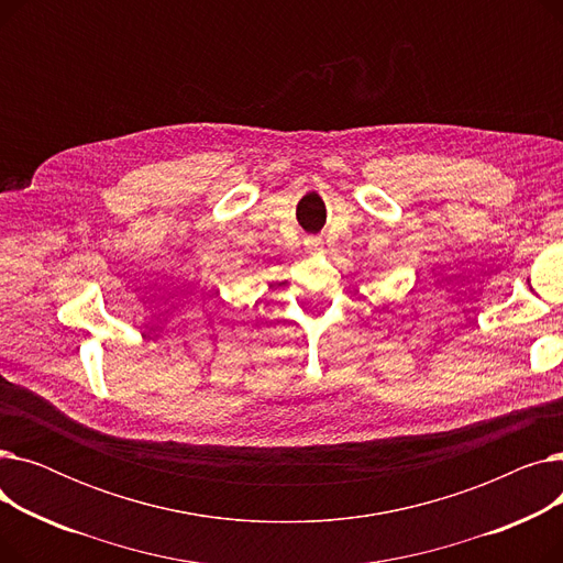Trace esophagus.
<instances>
[{
  "instance_id": "obj_1",
  "label": "esophagus",
  "mask_w": 563,
  "mask_h": 563,
  "mask_svg": "<svg viewBox=\"0 0 563 563\" xmlns=\"http://www.w3.org/2000/svg\"><path fill=\"white\" fill-rule=\"evenodd\" d=\"M306 246H308V251H319L321 249V240H319V236H308Z\"/></svg>"
}]
</instances>
